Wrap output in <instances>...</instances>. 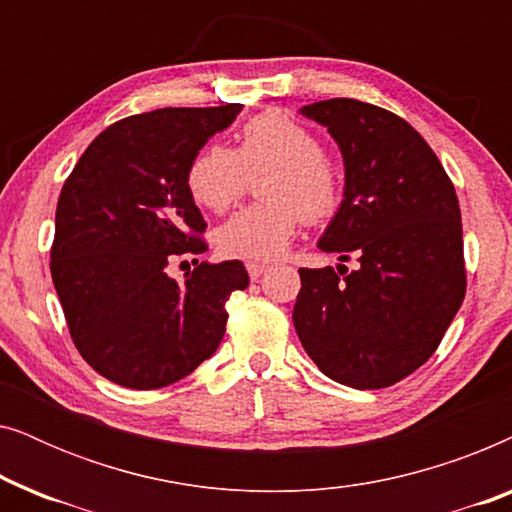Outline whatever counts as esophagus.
<instances>
[{"instance_id": "1", "label": "esophagus", "mask_w": 512, "mask_h": 512, "mask_svg": "<svg viewBox=\"0 0 512 512\" xmlns=\"http://www.w3.org/2000/svg\"><path fill=\"white\" fill-rule=\"evenodd\" d=\"M265 268H268V263H261V261H249L247 263V272L251 279H258L265 272Z\"/></svg>"}]
</instances>
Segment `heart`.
<instances>
[{"label":"heart","instance_id":"b5f03b06","mask_svg":"<svg viewBox=\"0 0 512 512\" xmlns=\"http://www.w3.org/2000/svg\"><path fill=\"white\" fill-rule=\"evenodd\" d=\"M263 202L249 205L221 223L214 242L230 258H272L289 247L300 223L328 221L340 209L342 179L324 156L321 139L286 111H263L237 132L235 151L207 144L186 170L193 202L221 214L261 177Z\"/></svg>","mask_w":512,"mask_h":512}]
</instances>
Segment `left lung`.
I'll use <instances>...</instances> for the list:
<instances>
[{
    "instance_id": "8db88e82",
    "label": "left lung",
    "mask_w": 512,
    "mask_h": 512,
    "mask_svg": "<svg viewBox=\"0 0 512 512\" xmlns=\"http://www.w3.org/2000/svg\"><path fill=\"white\" fill-rule=\"evenodd\" d=\"M300 114L326 125L345 160V200L319 249L356 268H300L293 326L331 380L391 387L431 359L466 296L457 193L401 116L349 97Z\"/></svg>"
}]
</instances>
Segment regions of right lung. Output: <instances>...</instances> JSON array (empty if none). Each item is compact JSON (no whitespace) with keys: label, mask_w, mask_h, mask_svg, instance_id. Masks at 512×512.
<instances>
[{"label":"right lung","mask_w":512,"mask_h":512,"mask_svg":"<svg viewBox=\"0 0 512 512\" xmlns=\"http://www.w3.org/2000/svg\"><path fill=\"white\" fill-rule=\"evenodd\" d=\"M242 104L170 107L109 125L62 186L51 275L69 335L88 366L128 389H160L221 345L226 303L249 286L240 261L170 263L202 254L207 223L186 188L195 153Z\"/></svg>","instance_id":"1"}]
</instances>
